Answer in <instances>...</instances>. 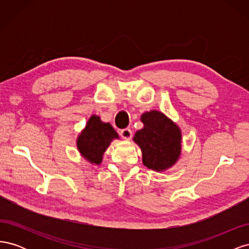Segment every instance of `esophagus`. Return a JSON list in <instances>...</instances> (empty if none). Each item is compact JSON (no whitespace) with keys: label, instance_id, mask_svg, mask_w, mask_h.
Instances as JSON below:
<instances>
[{"label":"esophagus","instance_id":"1","mask_svg":"<svg viewBox=\"0 0 249 249\" xmlns=\"http://www.w3.org/2000/svg\"><path fill=\"white\" fill-rule=\"evenodd\" d=\"M120 136L125 140H130L132 138V131L130 129H124L120 131Z\"/></svg>","mask_w":249,"mask_h":249}]
</instances>
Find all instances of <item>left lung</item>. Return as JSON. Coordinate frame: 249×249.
<instances>
[{"instance_id":"obj_1","label":"left lung","mask_w":249,"mask_h":249,"mask_svg":"<svg viewBox=\"0 0 249 249\" xmlns=\"http://www.w3.org/2000/svg\"><path fill=\"white\" fill-rule=\"evenodd\" d=\"M143 127L133 141L140 147L142 162L148 169L163 172L171 168L182 153L179 126L158 110L144 112L140 117Z\"/></svg>"}]
</instances>
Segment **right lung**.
<instances>
[{
  "label": "right lung",
  "mask_w": 249,
  "mask_h": 249,
  "mask_svg": "<svg viewBox=\"0 0 249 249\" xmlns=\"http://www.w3.org/2000/svg\"><path fill=\"white\" fill-rule=\"evenodd\" d=\"M118 134L109 123H103L95 114L89 117L84 129L77 137V147L81 156L90 164L100 165L104 153Z\"/></svg>",
  "instance_id": "right-lung-1"
}]
</instances>
